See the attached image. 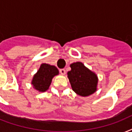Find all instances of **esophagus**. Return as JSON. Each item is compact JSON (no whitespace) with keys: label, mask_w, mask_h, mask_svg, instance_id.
I'll use <instances>...</instances> for the list:
<instances>
[{"label":"esophagus","mask_w":132,"mask_h":132,"mask_svg":"<svg viewBox=\"0 0 132 132\" xmlns=\"http://www.w3.org/2000/svg\"><path fill=\"white\" fill-rule=\"evenodd\" d=\"M60 72L62 75H64L66 74V70H65V69H60Z\"/></svg>","instance_id":"34e87169"}]
</instances>
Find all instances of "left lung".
I'll use <instances>...</instances> for the list:
<instances>
[{
	"label": "left lung",
	"mask_w": 132,
	"mask_h": 132,
	"mask_svg": "<svg viewBox=\"0 0 132 132\" xmlns=\"http://www.w3.org/2000/svg\"><path fill=\"white\" fill-rule=\"evenodd\" d=\"M71 70L68 72V77L72 90L81 96H88L96 91L98 77L80 62L70 65Z\"/></svg>",
	"instance_id": "left-lung-1"
}]
</instances>
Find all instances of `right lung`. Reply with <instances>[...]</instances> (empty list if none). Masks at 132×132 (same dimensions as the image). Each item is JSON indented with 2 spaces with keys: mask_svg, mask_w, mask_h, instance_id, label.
<instances>
[{
  "mask_svg": "<svg viewBox=\"0 0 132 132\" xmlns=\"http://www.w3.org/2000/svg\"><path fill=\"white\" fill-rule=\"evenodd\" d=\"M59 74V70L55 66L42 64L39 70L34 75L31 84L36 90L44 92L48 89L52 79Z\"/></svg>",
  "mask_w": 132,
  "mask_h": 132,
  "instance_id": "right-lung-1",
  "label": "right lung"
}]
</instances>
